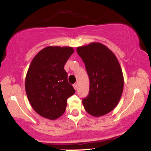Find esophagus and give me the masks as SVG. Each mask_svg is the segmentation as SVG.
<instances>
[{
	"mask_svg": "<svg viewBox=\"0 0 151 151\" xmlns=\"http://www.w3.org/2000/svg\"><path fill=\"white\" fill-rule=\"evenodd\" d=\"M73 87H74V88L76 90V91H77V83H74V84L73 85Z\"/></svg>",
	"mask_w": 151,
	"mask_h": 151,
	"instance_id": "obj_1",
	"label": "esophagus"
}]
</instances>
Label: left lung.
Here are the masks:
<instances>
[{
  "instance_id": "8db88e82",
  "label": "left lung",
  "mask_w": 151,
  "mask_h": 151,
  "mask_svg": "<svg viewBox=\"0 0 151 151\" xmlns=\"http://www.w3.org/2000/svg\"><path fill=\"white\" fill-rule=\"evenodd\" d=\"M77 53L85 63L90 80L89 94L83 99L90 115L99 117L117 106L123 91L124 79L115 54L100 42L77 47Z\"/></svg>"
}]
</instances>
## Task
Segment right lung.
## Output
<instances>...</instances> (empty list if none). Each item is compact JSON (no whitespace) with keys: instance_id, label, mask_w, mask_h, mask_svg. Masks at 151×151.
Returning a JSON list of instances; mask_svg holds the SVG:
<instances>
[{"instance_id":"right-lung-1","label":"right lung","mask_w":151,"mask_h":151,"mask_svg":"<svg viewBox=\"0 0 151 151\" xmlns=\"http://www.w3.org/2000/svg\"><path fill=\"white\" fill-rule=\"evenodd\" d=\"M73 53L72 47L49 46L38 52L30 65L25 89L30 105L44 118L55 120L60 117L68 98L75 93L64 70Z\"/></svg>"}]
</instances>
